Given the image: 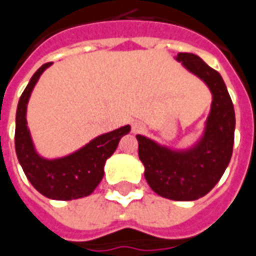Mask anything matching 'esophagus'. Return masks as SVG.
Masks as SVG:
<instances>
[{"label": "esophagus", "mask_w": 256, "mask_h": 256, "mask_svg": "<svg viewBox=\"0 0 256 256\" xmlns=\"http://www.w3.org/2000/svg\"><path fill=\"white\" fill-rule=\"evenodd\" d=\"M144 130V125L142 122H139V121H135V122H132V132L134 134H139V132H142Z\"/></svg>", "instance_id": "obj_1"}]
</instances>
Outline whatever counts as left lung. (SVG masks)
Here are the masks:
<instances>
[{
	"label": "left lung",
	"instance_id": "8db88e82",
	"mask_svg": "<svg viewBox=\"0 0 256 256\" xmlns=\"http://www.w3.org/2000/svg\"><path fill=\"white\" fill-rule=\"evenodd\" d=\"M175 59L211 90V110L202 135L193 146L178 150L143 135H136V139L152 190L170 200L193 201L210 193L229 166L234 143V108L220 74L200 56L180 52Z\"/></svg>",
	"mask_w": 256,
	"mask_h": 256
}]
</instances>
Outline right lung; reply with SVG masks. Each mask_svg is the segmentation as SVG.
I'll list each match as a JSON object with an SVG mask.
<instances>
[{
  "label": "right lung",
  "instance_id": "right-lung-1",
  "mask_svg": "<svg viewBox=\"0 0 256 256\" xmlns=\"http://www.w3.org/2000/svg\"><path fill=\"white\" fill-rule=\"evenodd\" d=\"M52 63H45L23 90L16 110L15 148L27 179L34 189L52 200H76L90 196L104 175L106 160L116 152L121 138L131 131L130 125L94 138L78 150L58 158H45L36 150L27 126V103L41 74Z\"/></svg>",
  "mask_w": 256,
  "mask_h": 256
}]
</instances>
